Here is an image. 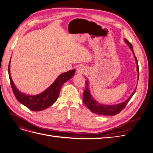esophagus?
Instances as JSON below:
<instances>
[{"mask_svg":"<svg viewBox=\"0 0 153 153\" xmlns=\"http://www.w3.org/2000/svg\"><path fill=\"white\" fill-rule=\"evenodd\" d=\"M85 72H86V71H85V69L84 68V67L80 66L77 69L76 73L78 74V75H83V74H84Z\"/></svg>","mask_w":153,"mask_h":153,"instance_id":"esophagus-1","label":"esophagus"}]
</instances>
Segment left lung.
<instances>
[{
  "label": "left lung",
  "instance_id": "left-lung-1",
  "mask_svg": "<svg viewBox=\"0 0 153 153\" xmlns=\"http://www.w3.org/2000/svg\"><path fill=\"white\" fill-rule=\"evenodd\" d=\"M124 40L126 41V43L128 45L129 48L131 49L133 53L134 54V55H135V53H134L133 50V46L131 44V43H129V41L126 39ZM135 58L137 62V71L138 73V76H139V69H138V65L137 64V59L135 56ZM135 91H136V89L133 92L131 95L129 97V98L125 101L124 102L117 104V105H102L97 102V101L92 98V96H91L89 91L88 82L86 80L85 89L84 92V94H83V101H84V103L86 105L87 107L89 110H91L92 112L94 114H97L98 115H115L119 114L121 111H122L125 108V106H126V105L129 102V101L131 100L133 94H135Z\"/></svg>",
  "mask_w": 153,
  "mask_h": 153
}]
</instances>
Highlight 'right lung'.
<instances>
[{"mask_svg":"<svg viewBox=\"0 0 153 153\" xmlns=\"http://www.w3.org/2000/svg\"><path fill=\"white\" fill-rule=\"evenodd\" d=\"M10 68V62L9 63L8 73L14 94L20 103L32 111H41L52 105L58 98L62 85L70 79L75 73V69H72V70L61 74L54 81L53 84L42 93L38 95L30 96L22 93L18 90L11 79Z\"/></svg>","mask_w":153,"mask_h":153,"instance_id":"obj_1","label":"right lung"}]
</instances>
